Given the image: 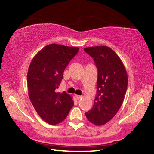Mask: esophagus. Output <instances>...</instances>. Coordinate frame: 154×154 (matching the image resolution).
<instances>
[{
    "mask_svg": "<svg viewBox=\"0 0 154 154\" xmlns=\"http://www.w3.org/2000/svg\"><path fill=\"white\" fill-rule=\"evenodd\" d=\"M75 97H76V98H77L78 100H79V99L82 98V96H79V95H76V94H75Z\"/></svg>",
    "mask_w": 154,
    "mask_h": 154,
    "instance_id": "34e87169",
    "label": "esophagus"
}]
</instances>
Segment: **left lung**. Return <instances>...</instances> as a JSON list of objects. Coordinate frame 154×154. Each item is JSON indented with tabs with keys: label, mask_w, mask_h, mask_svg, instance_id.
Returning a JSON list of instances; mask_svg holds the SVG:
<instances>
[{
	"label": "left lung",
	"mask_w": 154,
	"mask_h": 154,
	"mask_svg": "<svg viewBox=\"0 0 154 154\" xmlns=\"http://www.w3.org/2000/svg\"><path fill=\"white\" fill-rule=\"evenodd\" d=\"M84 51L92 57L98 69L97 94L85 116L92 124L102 126L116 116L124 102L127 72L121 59L109 47H89Z\"/></svg>",
	"instance_id": "1"
}]
</instances>
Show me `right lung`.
<instances>
[{
	"label": "right lung",
	"instance_id": "1",
	"mask_svg": "<svg viewBox=\"0 0 154 154\" xmlns=\"http://www.w3.org/2000/svg\"><path fill=\"white\" fill-rule=\"evenodd\" d=\"M79 51L75 47L49 44L34 57L28 69V96L41 119L51 125L64 121L74 105L66 92H57L65 68Z\"/></svg>",
	"mask_w": 154,
	"mask_h": 154
}]
</instances>
